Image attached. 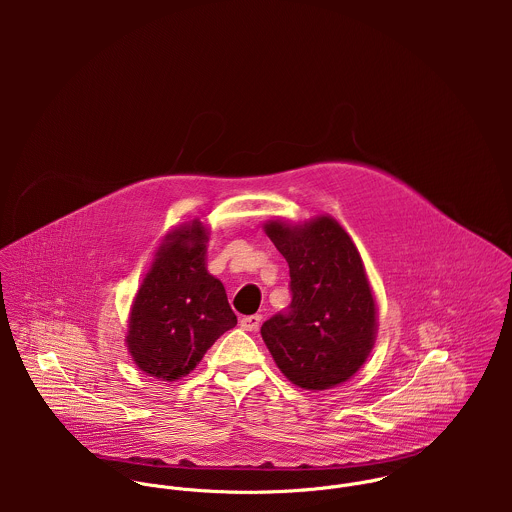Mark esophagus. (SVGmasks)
I'll return each mask as SVG.
<instances>
[{"label": "esophagus", "instance_id": "1", "mask_svg": "<svg viewBox=\"0 0 512 512\" xmlns=\"http://www.w3.org/2000/svg\"><path fill=\"white\" fill-rule=\"evenodd\" d=\"M262 323V315H246V317H240V327L246 329V331H256Z\"/></svg>", "mask_w": 512, "mask_h": 512}]
</instances>
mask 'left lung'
<instances>
[{"label": "left lung", "instance_id": "1", "mask_svg": "<svg viewBox=\"0 0 512 512\" xmlns=\"http://www.w3.org/2000/svg\"><path fill=\"white\" fill-rule=\"evenodd\" d=\"M266 234L288 260L292 303L260 333L295 386L327 390L365 365L376 337V303L363 258L329 215L303 224L268 220Z\"/></svg>", "mask_w": 512, "mask_h": 512}]
</instances>
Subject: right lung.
Returning <instances> with one entry per match:
<instances>
[{"label": "right lung", "mask_w": 512, "mask_h": 512, "mask_svg": "<svg viewBox=\"0 0 512 512\" xmlns=\"http://www.w3.org/2000/svg\"><path fill=\"white\" fill-rule=\"evenodd\" d=\"M207 234L199 219L169 232L136 293L126 343L147 376H187L236 325L224 286L207 272Z\"/></svg>", "instance_id": "obj_1"}]
</instances>
